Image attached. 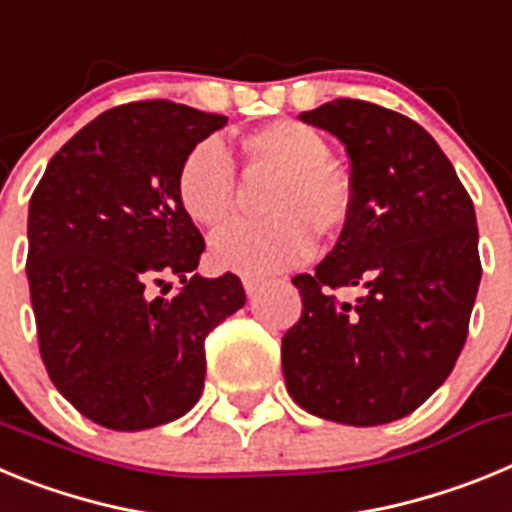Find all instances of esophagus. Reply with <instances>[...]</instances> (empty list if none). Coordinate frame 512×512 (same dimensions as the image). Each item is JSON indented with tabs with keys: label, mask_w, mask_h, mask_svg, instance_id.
<instances>
[{
	"label": "esophagus",
	"mask_w": 512,
	"mask_h": 512,
	"mask_svg": "<svg viewBox=\"0 0 512 512\" xmlns=\"http://www.w3.org/2000/svg\"><path fill=\"white\" fill-rule=\"evenodd\" d=\"M264 287V279L259 277H243V289H246V295L253 297L259 289Z\"/></svg>",
	"instance_id": "obj_1"
}]
</instances>
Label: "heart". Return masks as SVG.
Segmentation results:
<instances>
[{
  "label": "heart",
  "mask_w": 512,
  "mask_h": 512,
  "mask_svg": "<svg viewBox=\"0 0 512 512\" xmlns=\"http://www.w3.org/2000/svg\"><path fill=\"white\" fill-rule=\"evenodd\" d=\"M253 171L277 176L264 200L261 223H235L210 243L217 269L269 274L305 261L312 233L333 241L354 215V189L330 164V146L320 130L300 120H274L241 138ZM238 174L215 140H202L179 164L176 197L200 228L217 230L238 210Z\"/></svg>",
  "instance_id": "b5f03b06"
}]
</instances>
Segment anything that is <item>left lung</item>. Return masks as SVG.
Here are the masks:
<instances>
[{
    "label": "left lung",
    "instance_id": "left-lung-1",
    "mask_svg": "<svg viewBox=\"0 0 512 512\" xmlns=\"http://www.w3.org/2000/svg\"><path fill=\"white\" fill-rule=\"evenodd\" d=\"M302 122L351 161L354 215L315 274L292 279L302 315L282 338L287 392L307 413L382 425L446 382L482 277L474 205L418 122L364 99H333ZM341 288H359L343 303Z\"/></svg>",
    "mask_w": 512,
    "mask_h": 512
}]
</instances>
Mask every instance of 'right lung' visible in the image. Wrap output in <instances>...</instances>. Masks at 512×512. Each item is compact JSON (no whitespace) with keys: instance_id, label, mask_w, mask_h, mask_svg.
Segmentation results:
<instances>
[{"instance_id":"right-lung-1","label":"right lung","mask_w":512,"mask_h":512,"mask_svg":"<svg viewBox=\"0 0 512 512\" xmlns=\"http://www.w3.org/2000/svg\"><path fill=\"white\" fill-rule=\"evenodd\" d=\"M228 122L169 99L102 112L30 197L27 282L45 372L84 418L143 431L205 387V338L246 305L241 279L192 274L205 241L176 197L182 158ZM183 287L168 295L170 279Z\"/></svg>"}]
</instances>
